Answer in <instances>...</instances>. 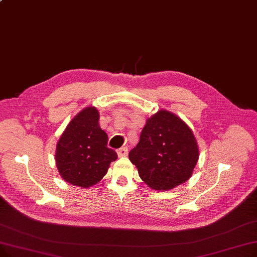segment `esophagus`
<instances>
[{
  "instance_id": "34e87169",
  "label": "esophagus",
  "mask_w": 257,
  "mask_h": 257,
  "mask_svg": "<svg viewBox=\"0 0 257 257\" xmlns=\"http://www.w3.org/2000/svg\"><path fill=\"white\" fill-rule=\"evenodd\" d=\"M128 154V148L127 147H121L117 149V155L119 158H122V156H126Z\"/></svg>"
}]
</instances>
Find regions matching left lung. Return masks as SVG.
Instances as JSON below:
<instances>
[{
	"label": "left lung",
	"mask_w": 257,
	"mask_h": 257,
	"mask_svg": "<svg viewBox=\"0 0 257 257\" xmlns=\"http://www.w3.org/2000/svg\"><path fill=\"white\" fill-rule=\"evenodd\" d=\"M198 152L192 130L182 118L162 109L146 120L129 160L145 184L155 190H170L191 177Z\"/></svg>",
	"instance_id": "1"
}]
</instances>
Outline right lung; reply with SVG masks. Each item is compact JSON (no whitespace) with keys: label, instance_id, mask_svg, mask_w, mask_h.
<instances>
[{"label":"right lung","instance_id":"add662e5","mask_svg":"<svg viewBox=\"0 0 257 257\" xmlns=\"http://www.w3.org/2000/svg\"><path fill=\"white\" fill-rule=\"evenodd\" d=\"M95 107H86L77 113L57 144L55 164L64 181L73 186L89 188L106 175L110 163L117 159L107 147L108 136L98 124Z\"/></svg>","mask_w":257,"mask_h":257}]
</instances>
